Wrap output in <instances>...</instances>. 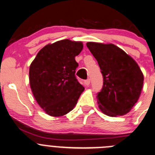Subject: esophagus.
I'll return each mask as SVG.
<instances>
[{"instance_id":"esophagus-1","label":"esophagus","mask_w":155,"mask_h":155,"mask_svg":"<svg viewBox=\"0 0 155 155\" xmlns=\"http://www.w3.org/2000/svg\"><path fill=\"white\" fill-rule=\"evenodd\" d=\"M84 84H85V85H86V86H89V85L90 84V79L89 78V79L84 81Z\"/></svg>"}]
</instances>
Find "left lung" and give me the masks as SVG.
Wrapping results in <instances>:
<instances>
[{
	"instance_id": "8db88e82",
	"label": "left lung",
	"mask_w": 155,
	"mask_h": 155,
	"mask_svg": "<svg viewBox=\"0 0 155 155\" xmlns=\"http://www.w3.org/2000/svg\"><path fill=\"white\" fill-rule=\"evenodd\" d=\"M86 46L97 60L104 78L97 94L100 109L111 117L128 113L137 102L143 84L137 64L114 44L89 42Z\"/></svg>"
}]
</instances>
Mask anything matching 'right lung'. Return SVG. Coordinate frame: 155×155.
<instances>
[{
  "instance_id": "right-lung-1",
  "label": "right lung",
  "mask_w": 155,
  "mask_h": 155,
  "mask_svg": "<svg viewBox=\"0 0 155 155\" xmlns=\"http://www.w3.org/2000/svg\"><path fill=\"white\" fill-rule=\"evenodd\" d=\"M81 42L68 39L48 44L39 51L29 67V83L38 104L48 114L64 115L74 107L84 90L78 81L75 56Z\"/></svg>"
}]
</instances>
